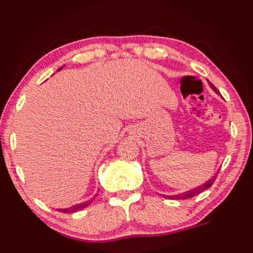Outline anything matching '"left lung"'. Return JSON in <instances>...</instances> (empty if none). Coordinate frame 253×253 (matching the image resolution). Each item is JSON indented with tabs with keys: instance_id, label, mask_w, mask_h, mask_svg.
I'll return each mask as SVG.
<instances>
[{
	"instance_id": "obj_1",
	"label": "left lung",
	"mask_w": 253,
	"mask_h": 253,
	"mask_svg": "<svg viewBox=\"0 0 253 253\" xmlns=\"http://www.w3.org/2000/svg\"><path fill=\"white\" fill-rule=\"evenodd\" d=\"M209 83H210V82H209ZM210 85H211V87H212L213 90H214V92H216V93L219 94V91L216 90L215 86L213 85V84H211V83H210ZM215 177H216V176L212 177V179H210L209 181H207V182H205V185H203V186H199V187H197V188L192 189V191H188V192H186V193H182V194H177V195H166L165 198L171 199V200H182V199H189V198H193V197H195V195L200 194V193H201V192H204L205 189L210 188V187L213 185V182H214V181H215Z\"/></svg>"
}]
</instances>
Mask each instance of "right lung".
I'll return each instance as SVG.
<instances>
[{
  "instance_id": "right-lung-1",
  "label": "right lung",
  "mask_w": 253,
  "mask_h": 253,
  "mask_svg": "<svg viewBox=\"0 0 253 253\" xmlns=\"http://www.w3.org/2000/svg\"><path fill=\"white\" fill-rule=\"evenodd\" d=\"M92 200H93V199H90V200L85 201V203L74 205V206L70 207V209H61V210H58V211H59V212H62V213H74V212H77V211H80V210L85 209V207H87L88 205L92 203Z\"/></svg>"
}]
</instances>
